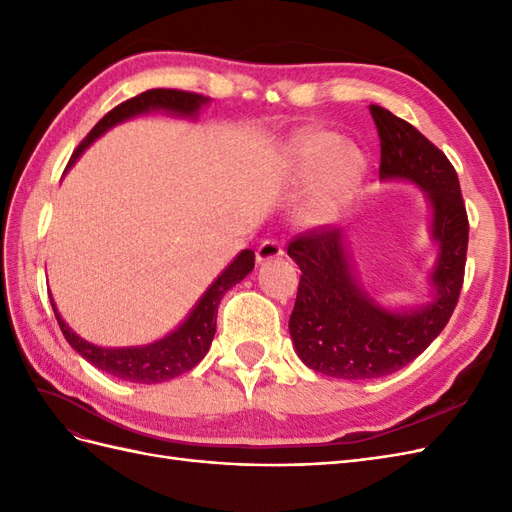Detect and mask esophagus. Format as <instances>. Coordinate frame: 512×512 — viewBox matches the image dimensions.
Wrapping results in <instances>:
<instances>
[{
    "label": "esophagus",
    "instance_id": "obj_1",
    "mask_svg": "<svg viewBox=\"0 0 512 512\" xmlns=\"http://www.w3.org/2000/svg\"><path fill=\"white\" fill-rule=\"evenodd\" d=\"M284 254V247L273 241V239H265L256 250V260L258 262H267V260H273V258H280Z\"/></svg>",
    "mask_w": 512,
    "mask_h": 512
}]
</instances>
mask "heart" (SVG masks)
Here are the masks:
<instances>
[{
    "label": "heart",
    "instance_id": "1",
    "mask_svg": "<svg viewBox=\"0 0 512 512\" xmlns=\"http://www.w3.org/2000/svg\"><path fill=\"white\" fill-rule=\"evenodd\" d=\"M292 164L303 179L316 177L324 170L316 188L309 220L329 222L346 200L354 194L363 177V160L359 153L344 147L342 136L333 132H309L292 145Z\"/></svg>",
    "mask_w": 512,
    "mask_h": 512
}]
</instances>
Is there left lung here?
<instances>
[{
  "label": "left lung",
  "instance_id": "left-lung-1",
  "mask_svg": "<svg viewBox=\"0 0 512 512\" xmlns=\"http://www.w3.org/2000/svg\"><path fill=\"white\" fill-rule=\"evenodd\" d=\"M380 136V179H404L425 190L431 235L440 252L431 284L436 297L408 312H389L356 282L344 230L320 226L297 235L288 256L301 269L288 329L299 359L318 374L371 380L406 367L451 320L463 286L468 213L453 164L412 123L369 106Z\"/></svg>",
  "mask_w": 512,
  "mask_h": 512
}]
</instances>
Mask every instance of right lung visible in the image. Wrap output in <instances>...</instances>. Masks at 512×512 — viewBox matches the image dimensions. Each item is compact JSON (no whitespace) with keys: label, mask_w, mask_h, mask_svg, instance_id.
Here are the masks:
<instances>
[{"label":"right lung","mask_w":512,"mask_h":512,"mask_svg":"<svg viewBox=\"0 0 512 512\" xmlns=\"http://www.w3.org/2000/svg\"><path fill=\"white\" fill-rule=\"evenodd\" d=\"M209 98L192 94V91H181V89H149L143 91L126 102L115 106L113 111H108L96 126L91 130L83 143L74 149L70 164L76 162V158L102 136L106 130H111L117 123L132 119L147 111H168L175 115L185 117H196L200 106L207 104ZM68 164V166H70ZM254 252L243 250L230 265L222 271V275L215 280L207 292L200 297L192 314L185 318L179 329H175L170 335L156 344L149 346H136V348H100L96 344L85 342L83 337L76 335L64 318L59 316L57 307L51 299L55 318L59 322V329L68 339V344L79 352L85 361H89L94 367L106 371L119 380L138 382V384H156L166 382L170 378H177L185 371L196 367L200 361L205 359L209 352V346L215 335V320H218V305L226 290H230L235 284H239L243 277L254 269Z\"/></svg>","instance_id":"1"}]
</instances>
